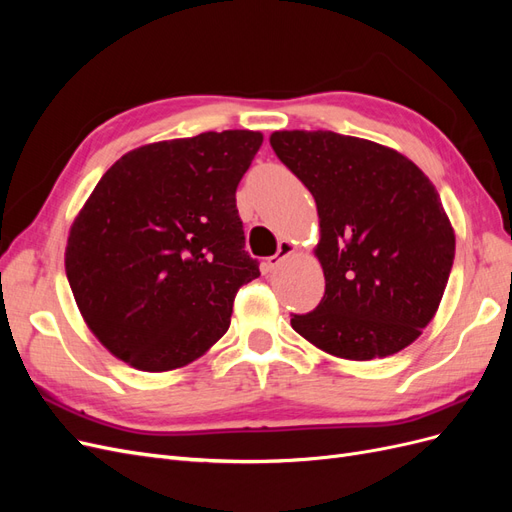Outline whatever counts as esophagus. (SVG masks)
Here are the masks:
<instances>
[{
	"label": "esophagus",
	"instance_id": "obj_1",
	"mask_svg": "<svg viewBox=\"0 0 512 512\" xmlns=\"http://www.w3.org/2000/svg\"><path fill=\"white\" fill-rule=\"evenodd\" d=\"M292 252H294V245H292L288 239L280 241V245H277V252H275L273 256H269V258H267V262H265L267 271H275V269H277V265H280V262H282L286 256H290Z\"/></svg>",
	"mask_w": 512,
	"mask_h": 512
}]
</instances>
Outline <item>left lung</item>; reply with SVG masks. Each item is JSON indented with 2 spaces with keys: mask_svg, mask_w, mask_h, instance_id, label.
<instances>
[{
  "mask_svg": "<svg viewBox=\"0 0 512 512\" xmlns=\"http://www.w3.org/2000/svg\"><path fill=\"white\" fill-rule=\"evenodd\" d=\"M269 141L320 218L324 297L292 314V329L339 359L404 350L436 316L455 260L438 190L406 156L365 138L284 130Z\"/></svg>",
  "mask_w": 512,
  "mask_h": 512,
  "instance_id": "1",
  "label": "left lung"
}]
</instances>
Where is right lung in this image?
I'll list each match as a JSON object with an SVG mask.
<instances>
[{"instance_id": "obj_1", "label": "right lung", "mask_w": 512, "mask_h": 512, "mask_svg": "<svg viewBox=\"0 0 512 512\" xmlns=\"http://www.w3.org/2000/svg\"><path fill=\"white\" fill-rule=\"evenodd\" d=\"M260 145L252 130L175 138L126 153L98 181L70 228L66 275L117 359L170 371L228 331L237 290L260 275L235 198Z\"/></svg>"}]
</instances>
